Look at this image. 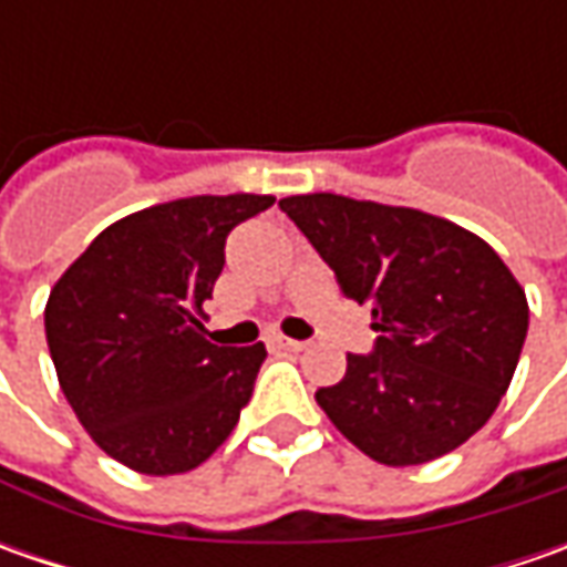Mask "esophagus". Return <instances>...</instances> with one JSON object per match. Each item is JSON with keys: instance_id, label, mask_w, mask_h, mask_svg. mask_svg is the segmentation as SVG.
<instances>
[{"instance_id": "34e87169", "label": "esophagus", "mask_w": 567, "mask_h": 567, "mask_svg": "<svg viewBox=\"0 0 567 567\" xmlns=\"http://www.w3.org/2000/svg\"><path fill=\"white\" fill-rule=\"evenodd\" d=\"M271 343L274 347H280V350H293V353H299V350H306V347H309L306 340L284 338V334H271Z\"/></svg>"}]
</instances>
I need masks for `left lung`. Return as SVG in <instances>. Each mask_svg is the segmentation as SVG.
Here are the masks:
<instances>
[{"label":"left lung","instance_id":"8db88e82","mask_svg":"<svg viewBox=\"0 0 567 567\" xmlns=\"http://www.w3.org/2000/svg\"><path fill=\"white\" fill-rule=\"evenodd\" d=\"M280 210L338 274L340 293L372 306L369 357L316 401L362 454L413 467L489 423L527 338V296L476 233L416 207L334 192L280 198Z\"/></svg>","mask_w":567,"mask_h":567}]
</instances>
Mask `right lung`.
Returning <instances> with one entry per match:
<instances>
[{
	"mask_svg": "<svg viewBox=\"0 0 567 567\" xmlns=\"http://www.w3.org/2000/svg\"><path fill=\"white\" fill-rule=\"evenodd\" d=\"M274 195H195L100 233L55 280L47 343L78 423L144 476L188 473L224 445L249 403L265 343L217 347L202 306L229 229Z\"/></svg>",
	"mask_w": 567,
	"mask_h": 567,
	"instance_id": "1",
	"label": "right lung"
}]
</instances>
